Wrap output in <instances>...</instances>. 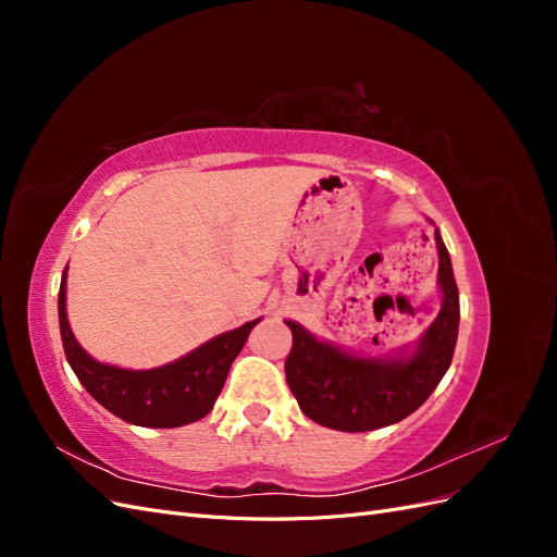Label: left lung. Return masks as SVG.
<instances>
[{
  "label": "left lung",
  "instance_id": "1",
  "mask_svg": "<svg viewBox=\"0 0 557 557\" xmlns=\"http://www.w3.org/2000/svg\"><path fill=\"white\" fill-rule=\"evenodd\" d=\"M442 290V309L413 346L391 356H360L318 339L295 320L293 348L285 360V379L301 413L318 425L339 432H369L399 423L423 404L448 372L460 325V295L450 256L440 230H434Z\"/></svg>",
  "mask_w": 557,
  "mask_h": 557
}]
</instances>
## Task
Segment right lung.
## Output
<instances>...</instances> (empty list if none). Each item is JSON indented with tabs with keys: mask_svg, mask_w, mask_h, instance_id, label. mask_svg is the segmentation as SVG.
I'll return each mask as SVG.
<instances>
[{
	"mask_svg": "<svg viewBox=\"0 0 557 557\" xmlns=\"http://www.w3.org/2000/svg\"><path fill=\"white\" fill-rule=\"evenodd\" d=\"M58 315L64 356L81 385L107 411L141 428H181L205 418L221 395L230 367L242 352L250 330L260 323L258 318L218 334L170 364L123 369L97 362L76 342L66 320V267L58 295Z\"/></svg>",
	"mask_w": 557,
	"mask_h": 557,
	"instance_id": "right-lung-1",
	"label": "right lung"
}]
</instances>
